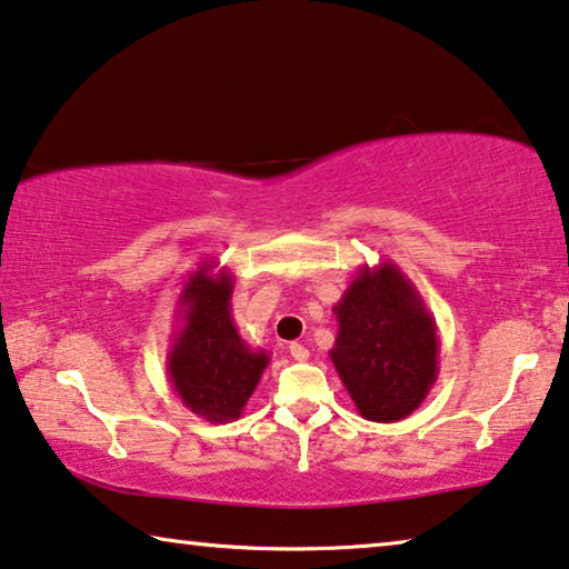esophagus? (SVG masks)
I'll list each match as a JSON object with an SVG mask.
<instances>
[{"label":"esophagus","instance_id":"1","mask_svg":"<svg viewBox=\"0 0 569 569\" xmlns=\"http://www.w3.org/2000/svg\"><path fill=\"white\" fill-rule=\"evenodd\" d=\"M288 352H291V358L299 360V362L309 360V350H307V347H303V345H299V342H293L291 347H288Z\"/></svg>","mask_w":569,"mask_h":569}]
</instances>
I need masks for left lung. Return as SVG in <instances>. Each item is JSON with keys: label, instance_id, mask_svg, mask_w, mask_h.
<instances>
[{"label": "left lung", "instance_id": "1", "mask_svg": "<svg viewBox=\"0 0 569 569\" xmlns=\"http://www.w3.org/2000/svg\"><path fill=\"white\" fill-rule=\"evenodd\" d=\"M335 313L329 358L360 417L391 423L417 411L439 372L437 321L417 286L391 260L360 266Z\"/></svg>", "mask_w": 569, "mask_h": 569}]
</instances>
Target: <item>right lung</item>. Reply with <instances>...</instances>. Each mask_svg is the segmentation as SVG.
<instances>
[{
    "instance_id": "add662e5",
    "label": "right lung",
    "mask_w": 569,
    "mask_h": 569,
    "mask_svg": "<svg viewBox=\"0 0 569 569\" xmlns=\"http://www.w3.org/2000/svg\"><path fill=\"white\" fill-rule=\"evenodd\" d=\"M234 276L201 260L178 293L168 380L186 409L207 421H234L260 383L270 355L252 350L232 321Z\"/></svg>"
}]
</instances>
